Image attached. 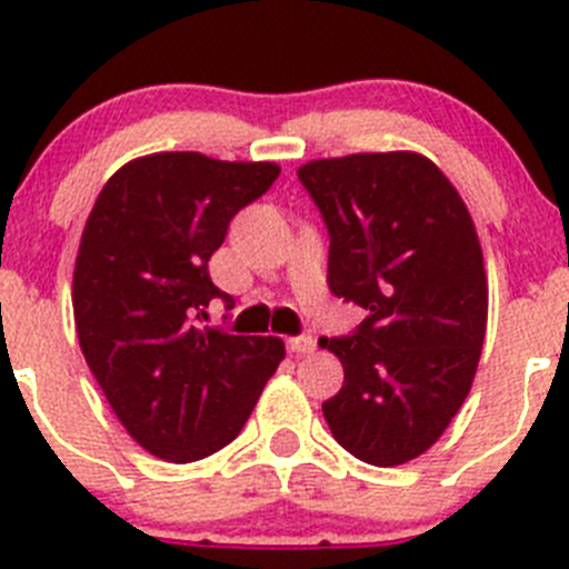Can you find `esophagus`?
<instances>
[{"instance_id":"esophagus-1","label":"esophagus","mask_w":569,"mask_h":569,"mask_svg":"<svg viewBox=\"0 0 569 569\" xmlns=\"http://www.w3.org/2000/svg\"><path fill=\"white\" fill-rule=\"evenodd\" d=\"M288 349L293 351V355H312V351H316V338H312V335H299V338H290Z\"/></svg>"}]
</instances>
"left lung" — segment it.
<instances>
[{
	"label": "left lung",
	"mask_w": 569,
	"mask_h": 569,
	"mask_svg": "<svg viewBox=\"0 0 569 569\" xmlns=\"http://www.w3.org/2000/svg\"><path fill=\"white\" fill-rule=\"evenodd\" d=\"M329 229V290L369 312L321 338L343 366L323 402L335 441L375 467L427 452L461 410L486 338L489 279L467 203L416 150L299 167Z\"/></svg>",
	"instance_id": "obj_1"
}]
</instances>
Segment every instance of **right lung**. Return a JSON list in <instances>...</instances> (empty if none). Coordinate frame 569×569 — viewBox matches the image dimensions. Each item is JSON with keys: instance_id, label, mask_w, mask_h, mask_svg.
Wrapping results in <instances>:
<instances>
[{"instance_id": "obj_1", "label": "right lung", "mask_w": 569, "mask_h": 569, "mask_svg": "<svg viewBox=\"0 0 569 569\" xmlns=\"http://www.w3.org/2000/svg\"><path fill=\"white\" fill-rule=\"evenodd\" d=\"M276 161L194 150L119 167L97 194L72 276L74 329L91 375L128 436L172 463L223 450L284 360V340L200 327L209 259L229 220L268 192Z\"/></svg>"}]
</instances>
